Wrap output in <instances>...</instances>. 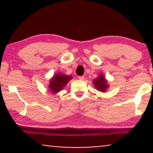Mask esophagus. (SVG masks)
Returning <instances> with one entry per match:
<instances>
[{
	"instance_id": "1",
	"label": "esophagus",
	"mask_w": 153,
	"mask_h": 153,
	"mask_svg": "<svg viewBox=\"0 0 153 153\" xmlns=\"http://www.w3.org/2000/svg\"><path fill=\"white\" fill-rule=\"evenodd\" d=\"M78 79H79V80H83V79H84V76H78Z\"/></svg>"
}]
</instances>
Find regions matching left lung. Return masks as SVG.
Instances as JSON below:
<instances>
[{"mask_svg": "<svg viewBox=\"0 0 153 153\" xmlns=\"http://www.w3.org/2000/svg\"><path fill=\"white\" fill-rule=\"evenodd\" d=\"M93 83L95 88L102 93H105L109 88V84L108 83L107 80L106 79L104 75L102 74H100L97 78L93 79Z\"/></svg>", "mask_w": 153, "mask_h": 153, "instance_id": "1", "label": "left lung"}]
</instances>
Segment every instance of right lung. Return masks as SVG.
<instances>
[{"label":"right lung","mask_w":153,"mask_h":153,"mask_svg":"<svg viewBox=\"0 0 153 153\" xmlns=\"http://www.w3.org/2000/svg\"><path fill=\"white\" fill-rule=\"evenodd\" d=\"M72 79V76L70 75L68 76L62 73L58 72L56 75H53L50 79L48 88L52 93L57 94L63 89V88Z\"/></svg>","instance_id":"add662e5"}]
</instances>
